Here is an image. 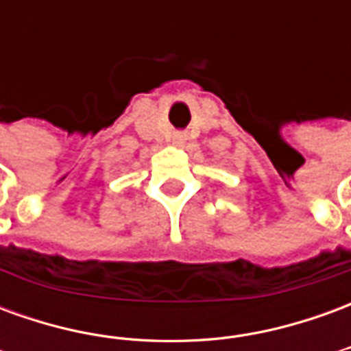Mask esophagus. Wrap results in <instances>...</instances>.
Wrapping results in <instances>:
<instances>
[{
    "mask_svg": "<svg viewBox=\"0 0 351 351\" xmlns=\"http://www.w3.org/2000/svg\"><path fill=\"white\" fill-rule=\"evenodd\" d=\"M175 141H176V143H182V141H184L182 133H175Z\"/></svg>",
    "mask_w": 351,
    "mask_h": 351,
    "instance_id": "34e87169",
    "label": "esophagus"
}]
</instances>
